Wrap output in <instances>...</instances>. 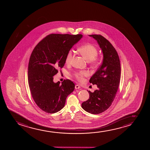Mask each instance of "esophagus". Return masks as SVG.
<instances>
[{"label": "esophagus", "instance_id": "esophagus-1", "mask_svg": "<svg viewBox=\"0 0 150 150\" xmlns=\"http://www.w3.org/2000/svg\"><path fill=\"white\" fill-rule=\"evenodd\" d=\"M75 89H79V88H80V86L78 84H76L75 86Z\"/></svg>", "mask_w": 150, "mask_h": 150}]
</instances>
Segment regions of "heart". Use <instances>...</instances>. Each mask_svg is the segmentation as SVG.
I'll use <instances>...</instances> for the list:
<instances>
[{
	"label": "heart",
	"mask_w": 150,
	"mask_h": 150,
	"mask_svg": "<svg viewBox=\"0 0 150 150\" xmlns=\"http://www.w3.org/2000/svg\"><path fill=\"white\" fill-rule=\"evenodd\" d=\"M78 51L80 54L88 62L92 64L97 63L96 57L98 55V51L95 47L94 45L87 43L82 45L78 49ZM74 57V54L72 50L68 52L66 57V64H71L73 61ZM88 75V73L86 71H78L74 73V76L77 80L81 82L83 81L84 76Z\"/></svg>",
	"instance_id": "b5f03b06"
}]
</instances>
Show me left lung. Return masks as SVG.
<instances>
[{"label": "left lung", "instance_id": "obj_1", "mask_svg": "<svg viewBox=\"0 0 150 150\" xmlns=\"http://www.w3.org/2000/svg\"><path fill=\"white\" fill-rule=\"evenodd\" d=\"M96 40L103 54L101 65L90 79L96 84L98 89L88 91L90 97L81 104L82 109L88 113L98 114L107 110L115 98L118 88L121 68L117 52L110 42L100 35H88Z\"/></svg>", "mask_w": 150, "mask_h": 150}]
</instances>
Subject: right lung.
Masks as SVG:
<instances>
[{"label":"right lung","instance_id":"obj_1","mask_svg":"<svg viewBox=\"0 0 150 150\" xmlns=\"http://www.w3.org/2000/svg\"><path fill=\"white\" fill-rule=\"evenodd\" d=\"M83 35L52 34L37 44L29 60L28 82L31 94L40 109L55 113L64 108L66 98L75 88L69 79L54 82L53 76L66 63V57Z\"/></svg>","mask_w":150,"mask_h":150}]
</instances>
